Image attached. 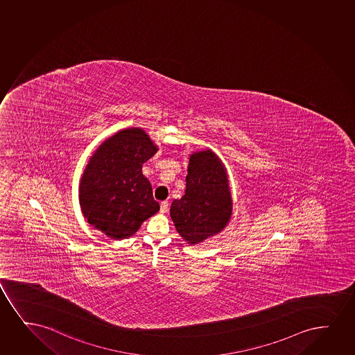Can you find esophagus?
Returning a JSON list of instances; mask_svg holds the SVG:
<instances>
[{
	"mask_svg": "<svg viewBox=\"0 0 355 355\" xmlns=\"http://www.w3.org/2000/svg\"><path fill=\"white\" fill-rule=\"evenodd\" d=\"M168 207H169V202H161V212L162 214H166V211H168Z\"/></svg>",
	"mask_w": 355,
	"mask_h": 355,
	"instance_id": "34e87169",
	"label": "esophagus"
}]
</instances>
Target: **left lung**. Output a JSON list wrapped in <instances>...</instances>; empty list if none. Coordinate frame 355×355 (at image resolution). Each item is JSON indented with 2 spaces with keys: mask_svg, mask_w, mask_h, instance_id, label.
I'll use <instances>...</instances> for the list:
<instances>
[{
  "mask_svg": "<svg viewBox=\"0 0 355 355\" xmlns=\"http://www.w3.org/2000/svg\"><path fill=\"white\" fill-rule=\"evenodd\" d=\"M186 191L171 202V220L191 245L202 243L225 228L232 216V198L225 166L211 151L189 157Z\"/></svg>",
  "mask_w": 355,
  "mask_h": 355,
  "instance_id": "left-lung-1",
  "label": "left lung"
}]
</instances>
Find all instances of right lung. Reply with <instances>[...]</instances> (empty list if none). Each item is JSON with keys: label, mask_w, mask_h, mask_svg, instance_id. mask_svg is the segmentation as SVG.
I'll return each mask as SVG.
<instances>
[{"label": "right lung", "mask_w": 355, "mask_h": 355, "mask_svg": "<svg viewBox=\"0 0 355 355\" xmlns=\"http://www.w3.org/2000/svg\"><path fill=\"white\" fill-rule=\"evenodd\" d=\"M156 153L157 146L140 128L120 130L99 146L79 189L81 211L91 225L109 238H127L159 210L141 173Z\"/></svg>", "instance_id": "1"}]
</instances>
